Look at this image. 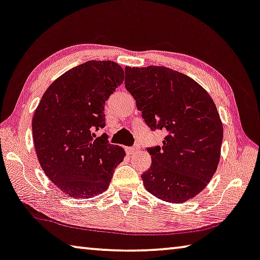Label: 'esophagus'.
Returning <instances> with one entry per match:
<instances>
[{
    "instance_id": "esophagus-1",
    "label": "esophagus",
    "mask_w": 260,
    "mask_h": 260,
    "mask_svg": "<svg viewBox=\"0 0 260 260\" xmlns=\"http://www.w3.org/2000/svg\"><path fill=\"white\" fill-rule=\"evenodd\" d=\"M125 151L126 153L129 155H133L136 152H138V147L137 146H134V147H125Z\"/></svg>"
}]
</instances>
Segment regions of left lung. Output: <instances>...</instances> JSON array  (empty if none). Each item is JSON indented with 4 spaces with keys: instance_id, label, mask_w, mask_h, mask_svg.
Masks as SVG:
<instances>
[{
    "instance_id": "obj_1",
    "label": "left lung",
    "mask_w": 260,
    "mask_h": 260,
    "mask_svg": "<svg viewBox=\"0 0 260 260\" xmlns=\"http://www.w3.org/2000/svg\"><path fill=\"white\" fill-rule=\"evenodd\" d=\"M125 88L151 129L166 130L162 146L149 149L145 189L182 203L206 188L217 170L223 125L217 108L193 79L164 66L125 67Z\"/></svg>"
}]
</instances>
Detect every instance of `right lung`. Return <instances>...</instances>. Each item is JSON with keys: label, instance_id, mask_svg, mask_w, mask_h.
<instances>
[{"label": "right lung", "instance_id": "1", "mask_svg": "<svg viewBox=\"0 0 260 260\" xmlns=\"http://www.w3.org/2000/svg\"><path fill=\"white\" fill-rule=\"evenodd\" d=\"M124 80L110 60H89L60 75L32 118L36 153L46 177L70 198L87 199L109 187L125 151L91 130L105 126V103Z\"/></svg>", "mask_w": 260, "mask_h": 260}]
</instances>
